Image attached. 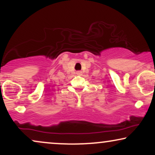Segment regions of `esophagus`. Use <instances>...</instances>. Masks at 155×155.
<instances>
[{"instance_id":"esophagus-1","label":"esophagus","mask_w":155,"mask_h":155,"mask_svg":"<svg viewBox=\"0 0 155 155\" xmlns=\"http://www.w3.org/2000/svg\"><path fill=\"white\" fill-rule=\"evenodd\" d=\"M76 73L78 74V75H81V74H82V71H76Z\"/></svg>"}]
</instances>
